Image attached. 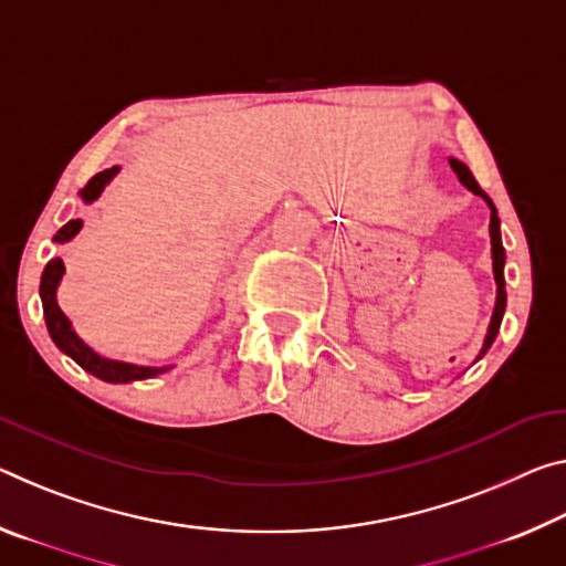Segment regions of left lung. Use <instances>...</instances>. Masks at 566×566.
Listing matches in <instances>:
<instances>
[{"label": "left lung", "instance_id": "8db88e82", "mask_svg": "<svg viewBox=\"0 0 566 566\" xmlns=\"http://www.w3.org/2000/svg\"><path fill=\"white\" fill-rule=\"evenodd\" d=\"M451 160V168L455 170V176H459V181L469 188V191H473L476 196H481L483 201L489 203L491 209V223H489V234H491V259H493V280H496V304H493V315H491V325H489V332H486V339H483V347L476 360H481L483 355H486V349L493 345V339H496L499 335V327H501V319H504V310H506V282H504V264H506V251H504V244H501V221H499V211L496 206H493V201L486 196V191L476 184V178H473V174L469 170V166L461 164V160L455 158H448Z\"/></svg>", "mask_w": 566, "mask_h": 566}]
</instances>
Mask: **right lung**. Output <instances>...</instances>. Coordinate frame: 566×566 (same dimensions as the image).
<instances>
[{
	"instance_id": "obj_1",
	"label": "right lung",
	"mask_w": 566,
	"mask_h": 566,
	"mask_svg": "<svg viewBox=\"0 0 566 566\" xmlns=\"http://www.w3.org/2000/svg\"><path fill=\"white\" fill-rule=\"evenodd\" d=\"M118 170H120V166H113V168L103 170V174L90 178L87 186L80 191L83 201L93 203L97 196L103 193V188L111 184L115 176H118ZM80 229H83V221L80 219L67 221L52 241L65 244V241L73 239ZM62 274H65V264H62L60 256H55L52 262H48V266H44L42 280H40V300H42L44 322H48V332H50L52 343H55L62 353H65L67 357H73V360L83 367V370H87L90 375H95V378H101L105 382L148 380V378H156V375H160V373L170 370V365L150 367V365H133V363H123V360H111V357L97 355L93 347L83 343V337L75 332L73 322L67 319V315L60 310V304H57V286L62 282Z\"/></svg>"
}]
</instances>
